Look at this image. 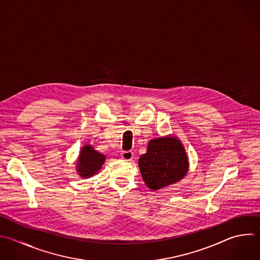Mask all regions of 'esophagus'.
Returning a JSON list of instances; mask_svg holds the SVG:
<instances>
[{
	"label": "esophagus",
	"instance_id": "1",
	"mask_svg": "<svg viewBox=\"0 0 260 260\" xmlns=\"http://www.w3.org/2000/svg\"><path fill=\"white\" fill-rule=\"evenodd\" d=\"M121 156H122V158H124L125 160H132V158L134 157V153H133V151H131V150L123 151V152L121 153Z\"/></svg>",
	"mask_w": 260,
	"mask_h": 260
}]
</instances>
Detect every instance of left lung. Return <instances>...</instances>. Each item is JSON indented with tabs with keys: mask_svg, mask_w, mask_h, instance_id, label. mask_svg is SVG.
I'll return each mask as SVG.
<instances>
[{
	"mask_svg": "<svg viewBox=\"0 0 260 260\" xmlns=\"http://www.w3.org/2000/svg\"><path fill=\"white\" fill-rule=\"evenodd\" d=\"M146 186L158 190L183 179L189 169L185 148L175 136L154 138L148 142L146 153L138 160Z\"/></svg>",
	"mask_w": 260,
	"mask_h": 260,
	"instance_id": "1",
	"label": "left lung"
}]
</instances>
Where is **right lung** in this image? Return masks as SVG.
<instances>
[{
	"mask_svg": "<svg viewBox=\"0 0 260 260\" xmlns=\"http://www.w3.org/2000/svg\"><path fill=\"white\" fill-rule=\"evenodd\" d=\"M105 160V154L95 150L90 144H86L81 148L76 164L77 172L80 177L89 178L95 175L102 169Z\"/></svg>",
	"mask_w": 260,
	"mask_h": 260,
	"instance_id": "obj_1",
	"label": "right lung"
}]
</instances>
